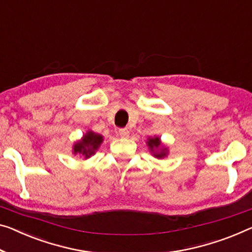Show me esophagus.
<instances>
[{"mask_svg":"<svg viewBox=\"0 0 252 252\" xmlns=\"http://www.w3.org/2000/svg\"><path fill=\"white\" fill-rule=\"evenodd\" d=\"M119 135H121V136H122L123 138H127V137L129 136V130L127 129V128L119 129Z\"/></svg>","mask_w":252,"mask_h":252,"instance_id":"esophagus-1","label":"esophagus"}]
</instances>
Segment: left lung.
<instances>
[{"instance_id":"1","label":"left lung","mask_w":252,"mask_h":252,"mask_svg":"<svg viewBox=\"0 0 252 252\" xmlns=\"http://www.w3.org/2000/svg\"><path fill=\"white\" fill-rule=\"evenodd\" d=\"M146 145H148L149 151L154 158H163L169 156V148L162 143L161 138L158 136L148 137Z\"/></svg>"}]
</instances>
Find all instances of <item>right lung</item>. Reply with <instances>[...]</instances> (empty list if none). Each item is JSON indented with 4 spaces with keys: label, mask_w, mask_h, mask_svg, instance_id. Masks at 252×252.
<instances>
[{
    "label": "right lung",
    "mask_w": 252,
    "mask_h": 252,
    "mask_svg": "<svg viewBox=\"0 0 252 252\" xmlns=\"http://www.w3.org/2000/svg\"><path fill=\"white\" fill-rule=\"evenodd\" d=\"M103 142V136L98 133H94V130L89 129L87 133L83 134V136L74 142L72 149L73 156H77L82 158L83 160L91 158L99 150L100 145Z\"/></svg>",
    "instance_id": "obj_1"
}]
</instances>
